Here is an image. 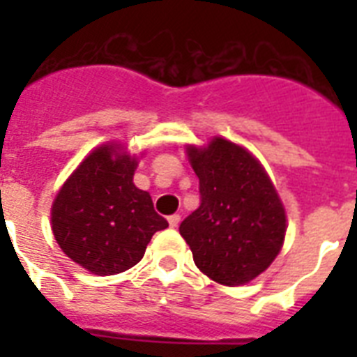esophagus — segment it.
Listing matches in <instances>:
<instances>
[{"mask_svg":"<svg viewBox=\"0 0 357 357\" xmlns=\"http://www.w3.org/2000/svg\"><path fill=\"white\" fill-rule=\"evenodd\" d=\"M179 222H181V217H179V215H170V217H168V224H170L172 228H178Z\"/></svg>","mask_w":357,"mask_h":357,"instance_id":"obj_1","label":"esophagus"}]
</instances>
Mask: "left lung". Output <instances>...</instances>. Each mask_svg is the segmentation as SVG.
I'll list each match as a JSON object with an SVG mask.
<instances>
[{
	"instance_id": "1",
	"label": "left lung",
	"mask_w": 357,
	"mask_h": 357,
	"mask_svg": "<svg viewBox=\"0 0 357 357\" xmlns=\"http://www.w3.org/2000/svg\"><path fill=\"white\" fill-rule=\"evenodd\" d=\"M200 179V207L179 226L196 266L217 283L237 287L268 268L283 246L285 209L261 162L243 146L215 137L189 146Z\"/></svg>"
}]
</instances>
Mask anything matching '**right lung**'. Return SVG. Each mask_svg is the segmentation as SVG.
<instances>
[{"label": "right lung", "instance_id": "right-lung-1", "mask_svg": "<svg viewBox=\"0 0 357 357\" xmlns=\"http://www.w3.org/2000/svg\"><path fill=\"white\" fill-rule=\"evenodd\" d=\"M137 157L120 144L89 153L55 196L52 229L70 259L98 276L137 265L151 235L168 228L151 196L135 187Z\"/></svg>", "mask_w": 357, "mask_h": 357}]
</instances>
